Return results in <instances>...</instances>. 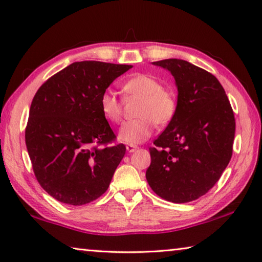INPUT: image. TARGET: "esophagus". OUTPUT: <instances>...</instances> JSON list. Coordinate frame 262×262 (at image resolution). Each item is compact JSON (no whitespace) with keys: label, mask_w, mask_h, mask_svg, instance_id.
Segmentation results:
<instances>
[{"label":"esophagus","mask_w":262,"mask_h":262,"mask_svg":"<svg viewBox=\"0 0 262 262\" xmlns=\"http://www.w3.org/2000/svg\"><path fill=\"white\" fill-rule=\"evenodd\" d=\"M126 149H127L128 152H134L136 149H138V146H134V144H128Z\"/></svg>","instance_id":"esophagus-1"}]
</instances>
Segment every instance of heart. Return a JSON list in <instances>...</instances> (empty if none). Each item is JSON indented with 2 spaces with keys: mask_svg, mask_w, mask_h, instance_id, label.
Listing matches in <instances>:
<instances>
[{
  "mask_svg": "<svg viewBox=\"0 0 262 262\" xmlns=\"http://www.w3.org/2000/svg\"><path fill=\"white\" fill-rule=\"evenodd\" d=\"M127 97L141 98L136 114L140 118L124 122L118 132L123 143L139 144L150 138L154 122L160 126L171 121L176 112V100L171 93L163 90L161 82L148 74H136L123 84ZM99 106L102 115L111 122H119L122 115V102L113 91L102 92Z\"/></svg>",
  "mask_w": 262,
  "mask_h": 262,
  "instance_id": "heart-1",
  "label": "heart"
}]
</instances>
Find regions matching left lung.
<instances>
[{"mask_svg": "<svg viewBox=\"0 0 262 262\" xmlns=\"http://www.w3.org/2000/svg\"><path fill=\"white\" fill-rule=\"evenodd\" d=\"M172 74L176 112L150 148L146 178L165 201L188 203L205 194L232 156L235 120L225 90L205 70L183 59L154 61Z\"/></svg>", "mask_w": 262, "mask_h": 262, "instance_id": "left-lung-1", "label": "left lung"}]
</instances>
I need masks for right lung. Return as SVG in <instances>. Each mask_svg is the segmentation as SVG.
I'll return each mask as SVG.
<instances>
[{
  "instance_id": "right-lung-1",
  "label": "right lung",
  "mask_w": 262,
  "mask_h": 262,
  "mask_svg": "<svg viewBox=\"0 0 262 262\" xmlns=\"http://www.w3.org/2000/svg\"><path fill=\"white\" fill-rule=\"evenodd\" d=\"M132 68L76 61L48 79L35 94L26 144L37 181L57 201L84 205L108 189L126 147L107 146L115 135L99 100Z\"/></svg>"
}]
</instances>
